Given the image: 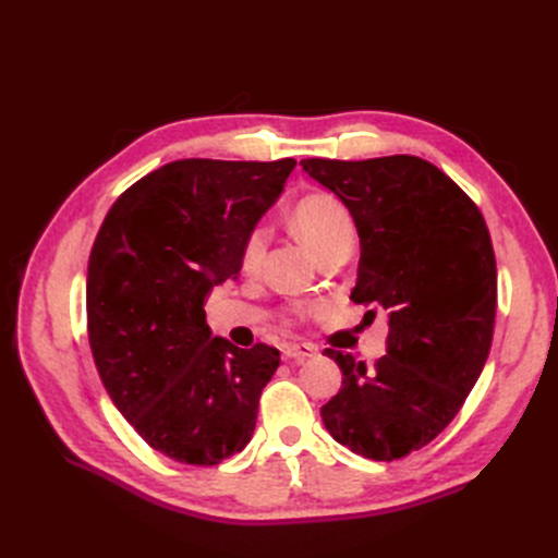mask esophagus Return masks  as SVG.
<instances>
[{
    "instance_id": "1",
    "label": "esophagus",
    "mask_w": 558,
    "mask_h": 558,
    "mask_svg": "<svg viewBox=\"0 0 558 558\" xmlns=\"http://www.w3.org/2000/svg\"><path fill=\"white\" fill-rule=\"evenodd\" d=\"M316 353V347L310 342H302V344H286L283 347V356L286 359H310Z\"/></svg>"
}]
</instances>
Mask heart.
<instances>
[{
	"mask_svg": "<svg viewBox=\"0 0 558 558\" xmlns=\"http://www.w3.org/2000/svg\"><path fill=\"white\" fill-rule=\"evenodd\" d=\"M293 226L318 258H324L335 248L351 246L353 234H356V226H353L344 202L330 193H310L300 197L293 207ZM265 242L267 230L263 226H256L248 232L242 251L246 267H253L260 260Z\"/></svg>",
	"mask_w": 558,
	"mask_h": 558,
	"instance_id": "1",
	"label": "heart"
}]
</instances>
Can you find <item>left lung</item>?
<instances>
[{
    "instance_id": "8db88e82",
    "label": "left lung",
    "mask_w": 558,
    "mask_h": 558,
    "mask_svg": "<svg viewBox=\"0 0 558 558\" xmlns=\"http://www.w3.org/2000/svg\"><path fill=\"white\" fill-rule=\"evenodd\" d=\"M302 170L344 202L361 238L351 300L388 314L375 367L326 349L342 388L320 418L373 461L426 447L459 414L494 340L498 272L486 221L428 160L307 158Z\"/></svg>"
}]
</instances>
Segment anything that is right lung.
<instances>
[{
  "label": "right lung",
  "mask_w": 558,
  "mask_h": 558,
  "mask_svg": "<svg viewBox=\"0 0 558 558\" xmlns=\"http://www.w3.org/2000/svg\"><path fill=\"white\" fill-rule=\"evenodd\" d=\"M293 167L167 162L113 202L95 238L86 312L99 379L142 440L179 463H221L256 428L279 349L211 337L205 300L238 279L248 232Z\"/></svg>",
  "instance_id": "add662e5"
}]
</instances>
